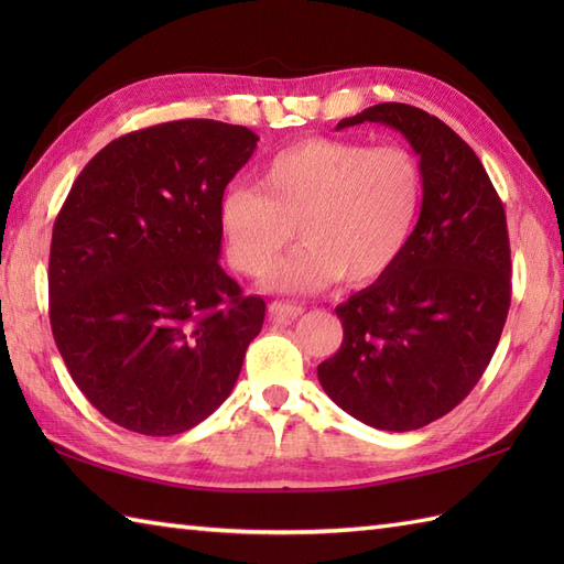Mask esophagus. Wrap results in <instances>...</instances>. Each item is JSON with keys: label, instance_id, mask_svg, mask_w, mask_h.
<instances>
[{"label": "esophagus", "instance_id": "obj_1", "mask_svg": "<svg viewBox=\"0 0 564 564\" xmlns=\"http://www.w3.org/2000/svg\"><path fill=\"white\" fill-rule=\"evenodd\" d=\"M269 315H271V319H275V322H289V319H295V317L303 315V305L273 301V303L269 305Z\"/></svg>", "mask_w": 564, "mask_h": 564}]
</instances>
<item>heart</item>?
I'll return each mask as SVG.
<instances>
[{
	"instance_id": "1",
	"label": "heart",
	"mask_w": 564,
	"mask_h": 564,
	"mask_svg": "<svg viewBox=\"0 0 564 564\" xmlns=\"http://www.w3.org/2000/svg\"><path fill=\"white\" fill-rule=\"evenodd\" d=\"M422 194V166L410 150L307 138L275 152L259 186L223 191L225 254L239 273H267L297 225L303 245L267 275V289L315 293L339 275L351 285L373 283L410 245Z\"/></svg>"
}]
</instances>
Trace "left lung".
I'll return each mask as SVG.
<instances>
[{
	"mask_svg": "<svg viewBox=\"0 0 564 564\" xmlns=\"http://www.w3.org/2000/svg\"><path fill=\"white\" fill-rule=\"evenodd\" d=\"M390 126L419 154L422 213L398 263L337 307L339 351L317 366L358 422L414 431L458 406L482 378L511 303L505 206L482 162L436 116L376 104L339 121Z\"/></svg>",
	"mask_w": 564,
	"mask_h": 564,
	"instance_id": "left-lung-1",
	"label": "left lung"
}]
</instances>
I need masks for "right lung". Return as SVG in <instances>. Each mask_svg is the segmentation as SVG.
Instances as JSON below:
<instances>
[{"mask_svg": "<svg viewBox=\"0 0 564 564\" xmlns=\"http://www.w3.org/2000/svg\"><path fill=\"white\" fill-rule=\"evenodd\" d=\"M257 140L208 118L135 130L94 154L57 213L53 337L118 426L182 434L235 388L267 303L220 267L218 203Z\"/></svg>", "mask_w": 564, "mask_h": 564, "instance_id": "add662e5", "label": "right lung"}]
</instances>
